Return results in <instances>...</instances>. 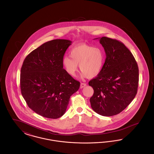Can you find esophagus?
I'll return each instance as SVG.
<instances>
[{"instance_id":"obj_1","label":"esophagus","mask_w":154,"mask_h":154,"mask_svg":"<svg viewBox=\"0 0 154 154\" xmlns=\"http://www.w3.org/2000/svg\"><path fill=\"white\" fill-rule=\"evenodd\" d=\"M87 85V84L85 83H81L80 88H84Z\"/></svg>"}]
</instances>
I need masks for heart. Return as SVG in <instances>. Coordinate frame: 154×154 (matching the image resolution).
<instances>
[{
    "label": "heart",
    "instance_id": "heart-1",
    "mask_svg": "<svg viewBox=\"0 0 154 154\" xmlns=\"http://www.w3.org/2000/svg\"><path fill=\"white\" fill-rule=\"evenodd\" d=\"M70 57H64L62 65L66 73L75 76L78 70V65L81 72V77L92 79L101 72L105 61V55L102 50L87 44H79L72 48Z\"/></svg>",
    "mask_w": 154,
    "mask_h": 154
}]
</instances>
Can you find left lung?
I'll use <instances>...</instances> for the list:
<instances>
[{
    "label": "left lung",
    "instance_id": "left-lung-1",
    "mask_svg": "<svg viewBox=\"0 0 154 154\" xmlns=\"http://www.w3.org/2000/svg\"><path fill=\"white\" fill-rule=\"evenodd\" d=\"M99 42L106 58L101 72L88 83L94 91L90 103L96 113L110 117L122 111L136 96L139 67L131 52L122 42L107 37L100 38Z\"/></svg>",
    "mask_w": 154,
    "mask_h": 154
}]
</instances>
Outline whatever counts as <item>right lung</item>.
<instances>
[{
    "mask_svg": "<svg viewBox=\"0 0 154 154\" xmlns=\"http://www.w3.org/2000/svg\"><path fill=\"white\" fill-rule=\"evenodd\" d=\"M72 42L56 39L31 52L21 69L22 96L30 109L44 117L57 119L66 112L70 96L80 82L63 68L62 59Z\"/></svg>",
    "mask_w": 154,
    "mask_h": 154,
    "instance_id": "right-lung-1",
    "label": "right lung"
}]
</instances>
